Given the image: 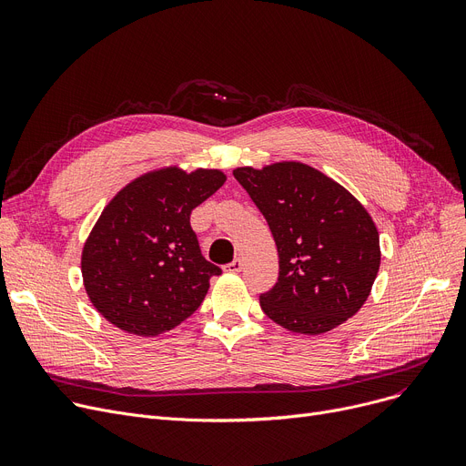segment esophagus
Instances as JSON below:
<instances>
[{
    "label": "esophagus",
    "mask_w": 466,
    "mask_h": 466,
    "mask_svg": "<svg viewBox=\"0 0 466 466\" xmlns=\"http://www.w3.org/2000/svg\"><path fill=\"white\" fill-rule=\"evenodd\" d=\"M241 268H243V260L238 257V258H234L232 262H228V264L225 266V272L238 274V272H241Z\"/></svg>",
    "instance_id": "34e87169"
}]
</instances>
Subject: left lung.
<instances>
[{
	"label": "left lung",
	"mask_w": 466,
	"mask_h": 466,
	"mask_svg": "<svg viewBox=\"0 0 466 466\" xmlns=\"http://www.w3.org/2000/svg\"><path fill=\"white\" fill-rule=\"evenodd\" d=\"M234 177L272 230L278 283L260 308L279 327L323 334L353 317L380 270V234L355 196L302 162L243 166Z\"/></svg>",
	"instance_id": "1"
}]
</instances>
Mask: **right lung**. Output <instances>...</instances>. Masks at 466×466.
Returning <instances> with one entry per match:
<instances>
[{
  "instance_id": "obj_1",
  "label": "right lung",
  "mask_w": 466,
  "mask_h": 466,
  "mask_svg": "<svg viewBox=\"0 0 466 466\" xmlns=\"http://www.w3.org/2000/svg\"><path fill=\"white\" fill-rule=\"evenodd\" d=\"M225 181L220 169L167 166L113 196L81 255L86 295L111 325L158 336L200 308L220 268L202 257L190 213Z\"/></svg>"
}]
</instances>
